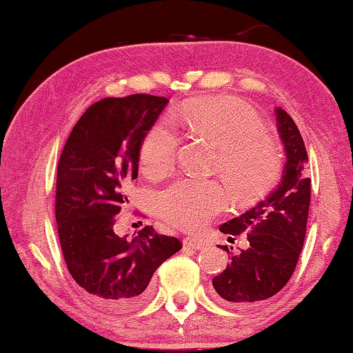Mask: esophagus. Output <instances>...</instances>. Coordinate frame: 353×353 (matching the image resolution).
<instances>
[{
    "mask_svg": "<svg viewBox=\"0 0 353 353\" xmlns=\"http://www.w3.org/2000/svg\"><path fill=\"white\" fill-rule=\"evenodd\" d=\"M183 245H184V248H189V249H202L203 248V243H200L199 240H195V238H191V236H188V238H184V241H183Z\"/></svg>",
    "mask_w": 353,
    "mask_h": 353,
    "instance_id": "34e87169",
    "label": "esophagus"
}]
</instances>
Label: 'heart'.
<instances>
[{
  "instance_id": "b5f03b06",
  "label": "heart",
  "mask_w": 353,
  "mask_h": 353,
  "mask_svg": "<svg viewBox=\"0 0 353 353\" xmlns=\"http://www.w3.org/2000/svg\"><path fill=\"white\" fill-rule=\"evenodd\" d=\"M183 121L218 148L213 173L221 175L232 199L251 205L267 195L283 173L278 143L251 105L240 99H197L188 104ZM181 134L169 115L146 129L140 142V161L150 175H162L175 164ZM229 203L224 186L216 180L180 178L158 195L161 218L183 230H195L218 216Z\"/></svg>"
}]
</instances>
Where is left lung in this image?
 Listing matches in <instances>:
<instances>
[{
    "label": "left lung",
    "instance_id": "1",
    "mask_svg": "<svg viewBox=\"0 0 353 353\" xmlns=\"http://www.w3.org/2000/svg\"><path fill=\"white\" fill-rule=\"evenodd\" d=\"M281 140L285 146L283 181L267 199L238 218L219 227L229 241L246 236L248 248L230 254V263L213 278L219 300L233 306H248L267 300L289 283L306 236L311 178L307 153L295 121L283 108H276Z\"/></svg>",
    "mask_w": 353,
    "mask_h": 353
}]
</instances>
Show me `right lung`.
I'll return each mask as SVG.
<instances>
[{
    "mask_svg": "<svg viewBox=\"0 0 353 353\" xmlns=\"http://www.w3.org/2000/svg\"><path fill=\"white\" fill-rule=\"evenodd\" d=\"M169 99L151 94L105 97L86 108L57 170L55 218L64 262L102 309L131 311L150 295V281L183 248L145 225L132 241L115 233L126 189L139 175L140 142Z\"/></svg>",
    "mask_w": 353,
    "mask_h": 353,
    "instance_id": "right-lung-1",
    "label": "right lung"
}]
</instances>
